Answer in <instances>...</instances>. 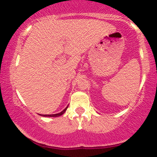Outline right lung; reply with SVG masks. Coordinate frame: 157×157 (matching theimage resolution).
Returning a JSON list of instances; mask_svg holds the SVG:
<instances>
[{
	"instance_id": "1",
	"label": "right lung",
	"mask_w": 157,
	"mask_h": 157,
	"mask_svg": "<svg viewBox=\"0 0 157 157\" xmlns=\"http://www.w3.org/2000/svg\"><path fill=\"white\" fill-rule=\"evenodd\" d=\"M68 108V106H67L66 108L64 109V110L62 111V112L59 113V114H41V116H43V117H59L61 116V115H62L65 112V111L67 110V109Z\"/></svg>"
}]
</instances>
